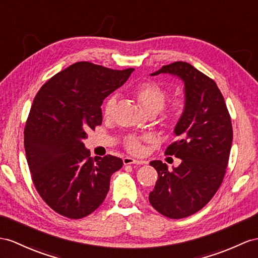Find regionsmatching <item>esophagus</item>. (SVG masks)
I'll return each instance as SVG.
<instances>
[{
    "instance_id": "1",
    "label": "esophagus",
    "mask_w": 258,
    "mask_h": 258,
    "mask_svg": "<svg viewBox=\"0 0 258 258\" xmlns=\"http://www.w3.org/2000/svg\"><path fill=\"white\" fill-rule=\"evenodd\" d=\"M123 164L124 165H131V164H136V165H142L144 164L143 161H139V160H135L133 158H129V156H125V158H123Z\"/></svg>"
}]
</instances>
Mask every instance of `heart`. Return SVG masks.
Segmentation results:
<instances>
[{"instance_id": "1", "label": "heart", "mask_w": 258, "mask_h": 258, "mask_svg": "<svg viewBox=\"0 0 258 258\" xmlns=\"http://www.w3.org/2000/svg\"><path fill=\"white\" fill-rule=\"evenodd\" d=\"M135 96L138 102L141 104L143 109L150 115H155L164 107L166 92L161 85L155 82H144L139 85H137L134 90ZM118 103V95L116 93L111 94L107 98L104 105V116L106 118H110L114 114L115 108ZM187 107V98L183 94L175 96L169 102L167 108L165 110V119L171 122H176L179 120L180 117L184 115ZM148 140L146 137H137V136H127L123 139L124 147L130 152L139 153L142 150V141Z\"/></svg>"}]
</instances>
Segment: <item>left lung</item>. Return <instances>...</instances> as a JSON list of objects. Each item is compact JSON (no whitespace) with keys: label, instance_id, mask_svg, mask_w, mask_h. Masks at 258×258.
<instances>
[{"label":"left lung","instance_id":"8db88e82","mask_svg":"<svg viewBox=\"0 0 258 258\" xmlns=\"http://www.w3.org/2000/svg\"><path fill=\"white\" fill-rule=\"evenodd\" d=\"M161 73L184 82L187 107L174 129L178 140L165 151L181 163L168 171L162 161L150 162L159 177L149 202L161 215L181 219L203 209L222 184L233 130L224 98L212 79L183 61L163 66L151 75Z\"/></svg>","mask_w":258,"mask_h":258}]
</instances>
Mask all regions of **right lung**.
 <instances>
[{
    "label": "right lung",
    "instance_id": "right-lung-1",
    "mask_svg": "<svg viewBox=\"0 0 258 258\" xmlns=\"http://www.w3.org/2000/svg\"><path fill=\"white\" fill-rule=\"evenodd\" d=\"M134 70L77 62L53 75L35 96L24 130L25 152L37 191L59 215H91L106 198L111 175L122 167L117 156L92 159L83 139L102 124L104 99Z\"/></svg>",
    "mask_w": 258,
    "mask_h": 258
}]
</instances>
